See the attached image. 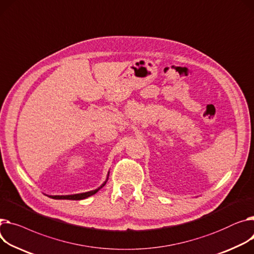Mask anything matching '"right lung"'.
<instances>
[{
	"instance_id": "right-lung-1",
	"label": "right lung",
	"mask_w": 254,
	"mask_h": 254,
	"mask_svg": "<svg viewBox=\"0 0 254 254\" xmlns=\"http://www.w3.org/2000/svg\"><path fill=\"white\" fill-rule=\"evenodd\" d=\"M108 177H109V173H108V175H107L106 181H105L102 185H101L98 189H95V190H92V191H89V192H84V193H79V194H72V195H54V196H53V195H50L49 197L53 198V199H67V200H81V199H86V198H88V197H90V196L96 194L101 188H103L104 186H105V184H106V182H107V180H108Z\"/></svg>"
}]
</instances>
